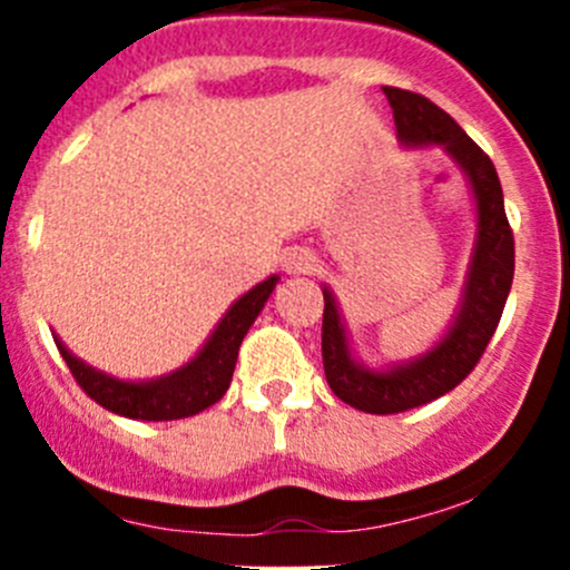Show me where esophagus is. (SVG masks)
<instances>
[{"mask_svg":"<svg viewBox=\"0 0 570 570\" xmlns=\"http://www.w3.org/2000/svg\"><path fill=\"white\" fill-rule=\"evenodd\" d=\"M284 269L289 275H306L314 269V256L303 248H292L284 256Z\"/></svg>","mask_w":570,"mask_h":570,"instance_id":"obj_1","label":"esophagus"}]
</instances>
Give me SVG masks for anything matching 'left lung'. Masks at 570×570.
<instances>
[{
	"label": "left lung",
	"instance_id": "8db88e82",
	"mask_svg": "<svg viewBox=\"0 0 570 570\" xmlns=\"http://www.w3.org/2000/svg\"><path fill=\"white\" fill-rule=\"evenodd\" d=\"M394 109L396 135L405 146H441L469 178L476 204V239L465 273L461 306L446 336L419 358L386 372L366 370L353 358L333 292L322 312V364L331 392L364 413H402L433 402L463 383L480 364L513 284L515 245L504 215L502 184L488 154L433 101L400 88H383Z\"/></svg>",
	"mask_w": 570,
	"mask_h": 570
}]
</instances>
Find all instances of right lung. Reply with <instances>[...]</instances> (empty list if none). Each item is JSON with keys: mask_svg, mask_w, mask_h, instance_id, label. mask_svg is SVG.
<instances>
[{"mask_svg": "<svg viewBox=\"0 0 570 570\" xmlns=\"http://www.w3.org/2000/svg\"><path fill=\"white\" fill-rule=\"evenodd\" d=\"M275 284H278V278L269 275L267 281H262L250 292H245L228 308L226 317L217 322L215 333L200 347V353L189 364H184L181 370L157 377V381H115V377L94 370L85 361H79L77 355H71V350L57 336L55 344L60 350L62 361L68 364V370H71L73 381L79 383V389L90 400L99 402L101 407H107V411L118 413V416L142 419V422L187 419L206 411L209 405H215L228 392L234 366H237L239 344H243L245 333L250 331L253 320L258 317L267 297L273 295Z\"/></svg>", "mask_w": 570, "mask_h": 570, "instance_id": "1", "label": "right lung"}]
</instances>
